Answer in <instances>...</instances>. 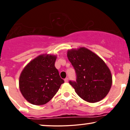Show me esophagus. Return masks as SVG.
<instances>
[{
	"label": "esophagus",
	"mask_w": 130,
	"mask_h": 130,
	"mask_svg": "<svg viewBox=\"0 0 130 130\" xmlns=\"http://www.w3.org/2000/svg\"><path fill=\"white\" fill-rule=\"evenodd\" d=\"M64 80H65V83H67V82L68 81V77H66V78H65V79H64Z\"/></svg>",
	"instance_id": "1"
}]
</instances>
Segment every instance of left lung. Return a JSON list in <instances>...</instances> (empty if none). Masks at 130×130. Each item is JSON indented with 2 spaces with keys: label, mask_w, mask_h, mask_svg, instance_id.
<instances>
[{
  "label": "left lung",
  "mask_w": 130,
  "mask_h": 130,
  "mask_svg": "<svg viewBox=\"0 0 130 130\" xmlns=\"http://www.w3.org/2000/svg\"><path fill=\"white\" fill-rule=\"evenodd\" d=\"M67 57L74 67L76 80L69 83L82 99L89 103L101 101L111 89L112 75L102 59L86 47L68 50Z\"/></svg>",
  "instance_id": "obj_1"
}]
</instances>
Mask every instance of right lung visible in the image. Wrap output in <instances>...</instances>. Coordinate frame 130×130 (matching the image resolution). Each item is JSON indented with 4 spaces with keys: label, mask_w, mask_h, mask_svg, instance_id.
Returning a JSON list of instances; mask_svg holds the SVG:
<instances>
[{
    "label": "right lung",
    "mask_w": 130,
    "mask_h": 130,
    "mask_svg": "<svg viewBox=\"0 0 130 130\" xmlns=\"http://www.w3.org/2000/svg\"><path fill=\"white\" fill-rule=\"evenodd\" d=\"M57 57L42 54L25 67L19 77V89L30 103L42 105L56 95L64 80L55 67Z\"/></svg>",
    "instance_id": "obj_1"
}]
</instances>
